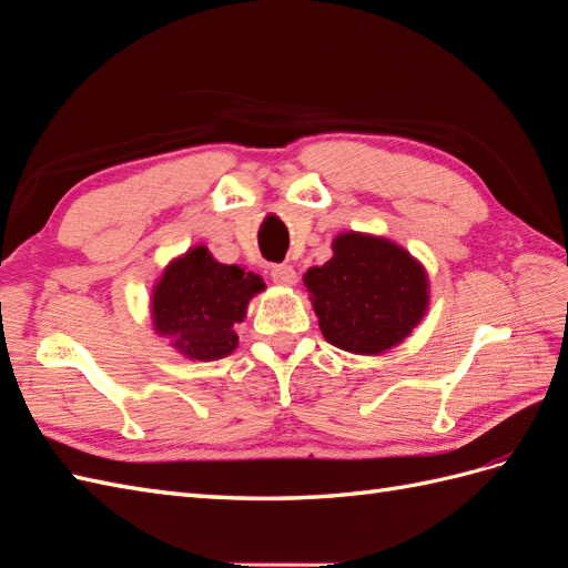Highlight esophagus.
I'll list each match as a JSON object with an SVG mask.
<instances>
[{
    "instance_id": "1",
    "label": "esophagus",
    "mask_w": 568,
    "mask_h": 568,
    "mask_svg": "<svg viewBox=\"0 0 568 568\" xmlns=\"http://www.w3.org/2000/svg\"><path fill=\"white\" fill-rule=\"evenodd\" d=\"M270 274H272V280L276 284H282V286H294L296 284V270L292 265H286V262H282V265H274Z\"/></svg>"
}]
</instances>
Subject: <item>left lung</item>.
I'll return each mask as SVG.
<instances>
[{"label": "left lung", "mask_w": 568, "mask_h": 568, "mask_svg": "<svg viewBox=\"0 0 568 568\" xmlns=\"http://www.w3.org/2000/svg\"><path fill=\"white\" fill-rule=\"evenodd\" d=\"M323 337L352 354H383L409 337L428 308V276L397 243L347 231L332 257L303 274Z\"/></svg>", "instance_id": "obj_1"}]
</instances>
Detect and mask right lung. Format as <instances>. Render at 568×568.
Masks as SVG:
<instances>
[{
    "mask_svg": "<svg viewBox=\"0 0 568 568\" xmlns=\"http://www.w3.org/2000/svg\"><path fill=\"white\" fill-rule=\"evenodd\" d=\"M265 288L255 272L221 265L204 245L169 262L151 292V321L161 337L197 362H216L239 344L247 303Z\"/></svg>",
    "mask_w": 568,
    "mask_h": 568,
    "instance_id": "right-lung-1",
    "label": "right lung"
}]
</instances>
